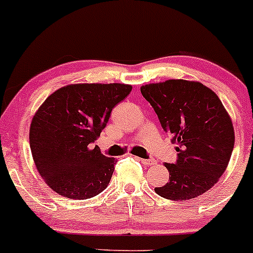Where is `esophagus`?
Wrapping results in <instances>:
<instances>
[{
    "label": "esophagus",
    "mask_w": 253,
    "mask_h": 253,
    "mask_svg": "<svg viewBox=\"0 0 253 253\" xmlns=\"http://www.w3.org/2000/svg\"><path fill=\"white\" fill-rule=\"evenodd\" d=\"M136 159H138L141 163L146 164V166H154L156 164V161L154 159H143V158H139V157H134Z\"/></svg>",
    "instance_id": "obj_1"
}]
</instances>
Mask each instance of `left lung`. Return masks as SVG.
<instances>
[{
	"label": "left lung",
	"mask_w": 253,
	"mask_h": 253,
	"mask_svg": "<svg viewBox=\"0 0 253 253\" xmlns=\"http://www.w3.org/2000/svg\"><path fill=\"white\" fill-rule=\"evenodd\" d=\"M141 92L173 136L178 158L166 163L169 180L154 189L169 200L194 199L217 183L231 158L235 132L231 119L211 89L198 82L167 80L143 85Z\"/></svg>",
	"instance_id": "8db88e82"
}]
</instances>
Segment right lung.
I'll list each match as a JSON object with an SVG mask.
<instances>
[{
  "label": "right lung",
  "instance_id": "1",
  "mask_svg": "<svg viewBox=\"0 0 253 253\" xmlns=\"http://www.w3.org/2000/svg\"><path fill=\"white\" fill-rule=\"evenodd\" d=\"M131 90L126 84H72L42 104L32 120L29 144L39 174L54 192L85 200L107 188L116 159L91 144Z\"/></svg>",
  "mask_w": 253,
  "mask_h": 253
}]
</instances>
